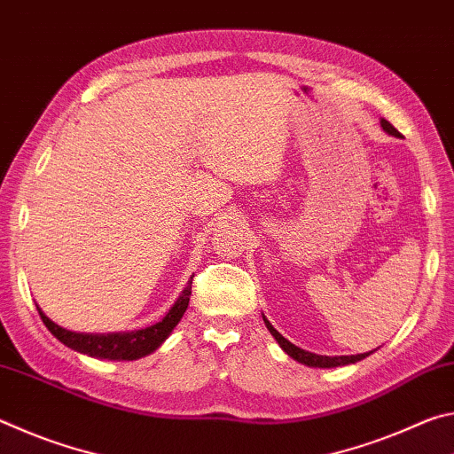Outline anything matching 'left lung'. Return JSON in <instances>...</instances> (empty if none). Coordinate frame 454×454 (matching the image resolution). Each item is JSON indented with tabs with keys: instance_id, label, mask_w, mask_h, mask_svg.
I'll return each instance as SVG.
<instances>
[{
	"instance_id": "left-lung-1",
	"label": "left lung",
	"mask_w": 454,
	"mask_h": 454,
	"mask_svg": "<svg viewBox=\"0 0 454 454\" xmlns=\"http://www.w3.org/2000/svg\"><path fill=\"white\" fill-rule=\"evenodd\" d=\"M380 126H382V129L387 134H390V136H395V137H401V132H398V129L390 124V121H387V120H380ZM264 318V317H262ZM264 325H266V328L270 330V334L276 338V342L280 344L282 347V350L286 352L288 356H292L294 360H298V363L301 364H306V366H314V368H334V366H344V364H355V363H358V360H363V358H366L368 355H371V352H364V355H352V356H322V355H314V352H309V350H302V348H298V347H294V344H292L290 340H286V338H284L278 330H276L270 322H268L266 318H264Z\"/></svg>"
}]
</instances>
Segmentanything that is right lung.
<instances>
[{
    "label": "right lung",
    "instance_id": "1",
    "mask_svg": "<svg viewBox=\"0 0 454 454\" xmlns=\"http://www.w3.org/2000/svg\"><path fill=\"white\" fill-rule=\"evenodd\" d=\"M190 294H192V278L188 280L186 288L182 290L178 301L174 302L170 312H168L162 320L148 328L132 330V333H112V334L72 333V330L61 328L56 325V322L45 317L40 306H37V312H40L43 325L48 326L50 333L56 336L59 342H64L66 347L82 352V355H88L94 358H107V360H136L150 355V352L156 350L160 344L170 336L174 326L178 325L180 318L184 317V312L188 309Z\"/></svg>",
    "mask_w": 454,
    "mask_h": 454
}]
</instances>
